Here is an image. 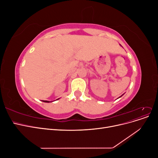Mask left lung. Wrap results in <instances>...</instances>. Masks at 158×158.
I'll return each instance as SVG.
<instances>
[{
    "label": "left lung",
    "mask_w": 158,
    "mask_h": 158,
    "mask_svg": "<svg viewBox=\"0 0 158 158\" xmlns=\"http://www.w3.org/2000/svg\"><path fill=\"white\" fill-rule=\"evenodd\" d=\"M123 95H121V96H123ZM121 96H120V97H119V98H121Z\"/></svg>",
    "instance_id": "8db88e82"
}]
</instances>
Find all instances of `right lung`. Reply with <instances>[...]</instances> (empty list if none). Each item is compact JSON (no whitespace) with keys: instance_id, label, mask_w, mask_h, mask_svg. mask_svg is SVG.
<instances>
[{"instance_id":"obj_1","label":"right lung","mask_w":158,"mask_h":158,"mask_svg":"<svg viewBox=\"0 0 158 158\" xmlns=\"http://www.w3.org/2000/svg\"><path fill=\"white\" fill-rule=\"evenodd\" d=\"M42 102H45V103H50V102H49V101H45V100H42Z\"/></svg>"}]
</instances>
